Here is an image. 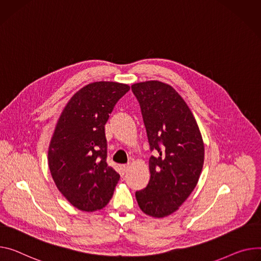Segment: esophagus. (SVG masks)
Masks as SVG:
<instances>
[{"label": "esophagus", "instance_id": "34e87169", "mask_svg": "<svg viewBox=\"0 0 261 261\" xmlns=\"http://www.w3.org/2000/svg\"><path fill=\"white\" fill-rule=\"evenodd\" d=\"M129 169H130V165H129V164H124V165H122V172H123L124 174H126V173L129 171Z\"/></svg>", "mask_w": 261, "mask_h": 261}]
</instances>
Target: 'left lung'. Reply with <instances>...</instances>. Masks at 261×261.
<instances>
[{"label":"left lung","instance_id":"obj_1","mask_svg":"<svg viewBox=\"0 0 261 261\" xmlns=\"http://www.w3.org/2000/svg\"><path fill=\"white\" fill-rule=\"evenodd\" d=\"M136 97L151 152L150 181L135 193L146 215L164 218L175 212L195 189L204 163V144L195 117L180 94L159 81L135 83Z\"/></svg>","mask_w":261,"mask_h":261}]
</instances>
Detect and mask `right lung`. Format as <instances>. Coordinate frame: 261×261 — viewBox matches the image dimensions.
I'll return each instance as SVG.
<instances>
[{"label": "right lung", "instance_id": "right-lung-1", "mask_svg": "<svg viewBox=\"0 0 261 261\" xmlns=\"http://www.w3.org/2000/svg\"><path fill=\"white\" fill-rule=\"evenodd\" d=\"M130 86L93 82L77 91L64 107L52 136L48 161L59 192L82 211L104 208L120 180L107 164L105 124Z\"/></svg>", "mask_w": 261, "mask_h": 261}]
</instances>
